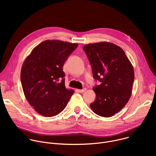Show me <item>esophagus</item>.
<instances>
[{"instance_id":"esophagus-1","label":"esophagus","mask_w":156,"mask_h":156,"mask_svg":"<svg viewBox=\"0 0 156 156\" xmlns=\"http://www.w3.org/2000/svg\"><path fill=\"white\" fill-rule=\"evenodd\" d=\"M86 90V88H83V89H82V90H78V91L80 93H84Z\"/></svg>"}]
</instances>
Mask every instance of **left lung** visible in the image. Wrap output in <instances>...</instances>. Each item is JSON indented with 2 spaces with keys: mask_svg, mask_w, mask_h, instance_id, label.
Wrapping results in <instances>:
<instances>
[{
  "mask_svg": "<svg viewBox=\"0 0 156 156\" xmlns=\"http://www.w3.org/2000/svg\"><path fill=\"white\" fill-rule=\"evenodd\" d=\"M83 50L90 62L93 78L101 83L93 87L96 99L90 107L99 116L112 117L130 98L135 78L133 66L123 50L112 43L88 44Z\"/></svg>",
  "mask_w": 156,
  "mask_h": 156,
  "instance_id": "1",
  "label": "left lung"
}]
</instances>
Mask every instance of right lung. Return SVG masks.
Listing matches in <instances>:
<instances>
[{"label": "right lung", "mask_w": 156, "mask_h": 156, "mask_svg": "<svg viewBox=\"0 0 156 156\" xmlns=\"http://www.w3.org/2000/svg\"><path fill=\"white\" fill-rule=\"evenodd\" d=\"M77 47L75 43L44 41L25 59L21 71L22 87L39 114L48 117L58 114L74 93L65 87L63 66Z\"/></svg>", "instance_id": "add662e5"}]
</instances>
